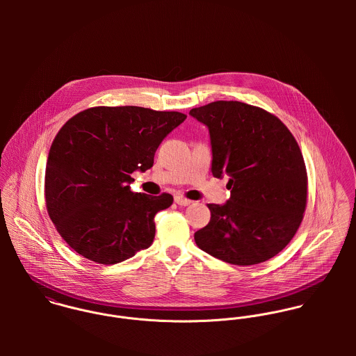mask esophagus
<instances>
[{"label": "esophagus", "mask_w": 356, "mask_h": 356, "mask_svg": "<svg viewBox=\"0 0 356 356\" xmlns=\"http://www.w3.org/2000/svg\"><path fill=\"white\" fill-rule=\"evenodd\" d=\"M175 203L178 204V205H182V207H186V205H191L192 202L185 199V197H182V196H175Z\"/></svg>", "instance_id": "34e87169"}]
</instances>
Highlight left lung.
<instances>
[{
  "label": "left lung",
  "mask_w": 356,
  "mask_h": 356,
  "mask_svg": "<svg viewBox=\"0 0 356 356\" xmlns=\"http://www.w3.org/2000/svg\"><path fill=\"white\" fill-rule=\"evenodd\" d=\"M208 127L211 171L229 175L230 199L208 204L211 219L195 233L204 252L237 266L280 254L296 234L307 202L302 151L274 115L240 102H213L189 112Z\"/></svg>",
  "instance_id": "obj_1"
}]
</instances>
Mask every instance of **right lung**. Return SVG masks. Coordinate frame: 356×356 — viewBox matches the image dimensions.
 Returning <instances> with one entry per match:
<instances>
[{
  "label": "right lung",
  "mask_w": 356,
  "mask_h": 356,
  "mask_svg": "<svg viewBox=\"0 0 356 356\" xmlns=\"http://www.w3.org/2000/svg\"><path fill=\"white\" fill-rule=\"evenodd\" d=\"M181 112L143 106H95L72 116L51 143L47 208L60 236L83 257L116 264L152 245L154 215L172 196L131 192L134 171L153 165Z\"/></svg>",
  "instance_id": "right-lung-1"
}]
</instances>
